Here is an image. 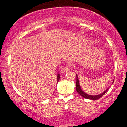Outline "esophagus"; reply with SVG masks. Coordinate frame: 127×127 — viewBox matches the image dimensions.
Wrapping results in <instances>:
<instances>
[{"label": "esophagus", "mask_w": 127, "mask_h": 127, "mask_svg": "<svg viewBox=\"0 0 127 127\" xmlns=\"http://www.w3.org/2000/svg\"><path fill=\"white\" fill-rule=\"evenodd\" d=\"M68 65H65L64 67H63L62 70H61V73H67L68 71Z\"/></svg>", "instance_id": "obj_1"}]
</instances>
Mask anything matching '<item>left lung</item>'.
<instances>
[{"instance_id": "1", "label": "left lung", "mask_w": 127, "mask_h": 127, "mask_svg": "<svg viewBox=\"0 0 127 127\" xmlns=\"http://www.w3.org/2000/svg\"><path fill=\"white\" fill-rule=\"evenodd\" d=\"M113 81H113V82L112 84L113 83ZM76 91L79 94H80L82 97H84V98H87V99H89V100H98L102 96L104 95V94L107 92V90H108V88L106 89V90L104 91V92L101 93V94H98V95H89V94H87V93H85L83 90L81 89V86H80L79 84V78L78 76V75H76Z\"/></svg>"}]
</instances>
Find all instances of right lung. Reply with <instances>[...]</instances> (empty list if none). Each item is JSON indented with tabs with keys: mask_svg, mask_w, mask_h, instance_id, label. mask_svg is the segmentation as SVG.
I'll use <instances>...</instances> for the list:
<instances>
[{
	"mask_svg": "<svg viewBox=\"0 0 127 127\" xmlns=\"http://www.w3.org/2000/svg\"><path fill=\"white\" fill-rule=\"evenodd\" d=\"M57 82H59V79H60V74H57Z\"/></svg>",
	"mask_w": 127,
	"mask_h": 127,
	"instance_id": "right-lung-1",
	"label": "right lung"
}]
</instances>
